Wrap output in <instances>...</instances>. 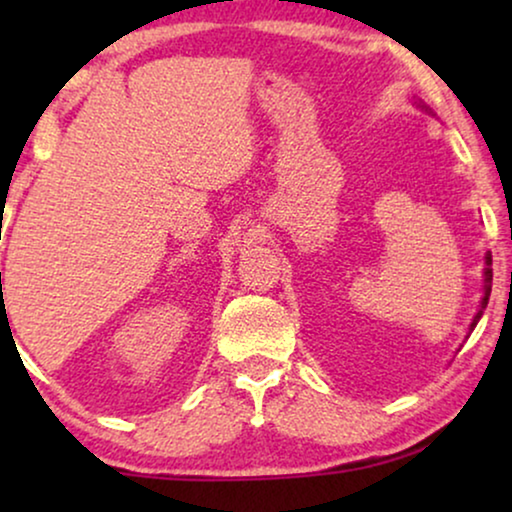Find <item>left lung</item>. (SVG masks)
I'll use <instances>...</instances> for the list:
<instances>
[{
  "label": "left lung",
  "mask_w": 512,
  "mask_h": 512,
  "mask_svg": "<svg viewBox=\"0 0 512 512\" xmlns=\"http://www.w3.org/2000/svg\"><path fill=\"white\" fill-rule=\"evenodd\" d=\"M485 265H487V268H485V296H482V300H480V310H478V314H475L473 321H471V331H473L475 326H478L482 312H485V307H487V303H489V293H492V254L485 256Z\"/></svg>",
  "instance_id": "left-lung-1"
}]
</instances>
